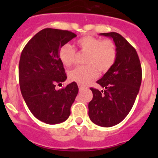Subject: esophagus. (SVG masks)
I'll return each instance as SVG.
<instances>
[{
  "label": "esophagus",
  "mask_w": 158,
  "mask_h": 158,
  "mask_svg": "<svg viewBox=\"0 0 158 158\" xmlns=\"http://www.w3.org/2000/svg\"><path fill=\"white\" fill-rule=\"evenodd\" d=\"M84 89V86H83V85H79V91L82 90V89Z\"/></svg>",
  "instance_id": "34e87169"
}]
</instances>
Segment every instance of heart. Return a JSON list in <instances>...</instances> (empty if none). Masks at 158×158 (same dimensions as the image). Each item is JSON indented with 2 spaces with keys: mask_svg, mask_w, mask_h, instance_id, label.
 <instances>
[{
  "mask_svg": "<svg viewBox=\"0 0 158 158\" xmlns=\"http://www.w3.org/2000/svg\"><path fill=\"white\" fill-rule=\"evenodd\" d=\"M81 52L88 53L85 63L88 66H79L69 73L70 80L86 85L98 76V70L106 73L112 67L117 58V48L111 40L86 35L79 38L76 42ZM76 52L69 44H65L60 48L59 58L63 64L70 66L76 61Z\"/></svg>",
  "mask_w": 158,
  "mask_h": 158,
  "instance_id": "1",
  "label": "heart"
}]
</instances>
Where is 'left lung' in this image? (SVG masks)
I'll return each mask as SVG.
<instances>
[{
    "mask_svg": "<svg viewBox=\"0 0 158 158\" xmlns=\"http://www.w3.org/2000/svg\"><path fill=\"white\" fill-rule=\"evenodd\" d=\"M112 38L117 58L112 67L97 81L104 90L91 88L93 97L89 103V116L95 125L111 127L128 115L139 92L142 71L135 49L119 33H100Z\"/></svg>",
    "mask_w": 158,
    "mask_h": 158,
    "instance_id": "1",
    "label": "left lung"
}]
</instances>
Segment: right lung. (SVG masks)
<instances>
[{"label": "right lung", "mask_w": 158, "mask_h": 158, "mask_svg": "<svg viewBox=\"0 0 158 158\" xmlns=\"http://www.w3.org/2000/svg\"><path fill=\"white\" fill-rule=\"evenodd\" d=\"M76 35L68 30L46 28L27 44L19 63V82L22 96L32 114L49 125L65 122L79 92L76 82L56 90L66 81L59 50Z\"/></svg>", "instance_id": "right-lung-1"}]
</instances>
